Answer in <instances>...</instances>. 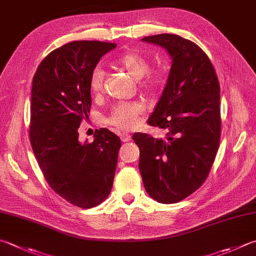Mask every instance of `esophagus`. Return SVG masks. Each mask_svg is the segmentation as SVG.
<instances>
[{
	"label": "esophagus",
	"mask_w": 256,
	"mask_h": 256,
	"mask_svg": "<svg viewBox=\"0 0 256 256\" xmlns=\"http://www.w3.org/2000/svg\"><path fill=\"white\" fill-rule=\"evenodd\" d=\"M119 137H120V139H122V140L124 142H128L130 140V138H132V137H130L129 134H126V132L120 134H119Z\"/></svg>",
	"instance_id": "esophagus-1"
}]
</instances>
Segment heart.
<instances>
[{"mask_svg": "<svg viewBox=\"0 0 256 256\" xmlns=\"http://www.w3.org/2000/svg\"><path fill=\"white\" fill-rule=\"evenodd\" d=\"M116 64L134 79H140V86L144 91L156 90L162 84V76L159 71H150V64L146 56L137 51H128L119 54ZM104 71L100 66H96L91 72L89 88L92 94H98L104 86ZM144 108L142 104L122 102L114 106L112 112L106 119V122L119 132H128L136 128L140 124Z\"/></svg>", "mask_w": 256, "mask_h": 256, "instance_id": "obj_1", "label": "heart"}]
</instances>
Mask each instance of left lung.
<instances>
[{
  "instance_id": "8db88e82",
  "label": "left lung",
  "mask_w": 256,
  "mask_h": 256,
  "mask_svg": "<svg viewBox=\"0 0 256 256\" xmlns=\"http://www.w3.org/2000/svg\"><path fill=\"white\" fill-rule=\"evenodd\" d=\"M170 53L172 64L167 84L148 124L165 129L166 139L137 132L139 170L144 190L162 204H174L204 184L220 140V84L206 53L177 34L150 36Z\"/></svg>"
}]
</instances>
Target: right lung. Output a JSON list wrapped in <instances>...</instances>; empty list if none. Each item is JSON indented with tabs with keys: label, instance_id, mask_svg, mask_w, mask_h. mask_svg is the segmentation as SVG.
Segmentation results:
<instances>
[{
	"label": "right lung",
	"instance_id": "right-lung-1",
	"mask_svg": "<svg viewBox=\"0 0 256 256\" xmlns=\"http://www.w3.org/2000/svg\"><path fill=\"white\" fill-rule=\"evenodd\" d=\"M116 43L74 41L50 52L32 81L30 142L49 186L70 204L91 208L107 198L122 146L107 128L92 142H79L78 128L91 107L89 79Z\"/></svg>",
	"mask_w": 256,
	"mask_h": 256
}]
</instances>
